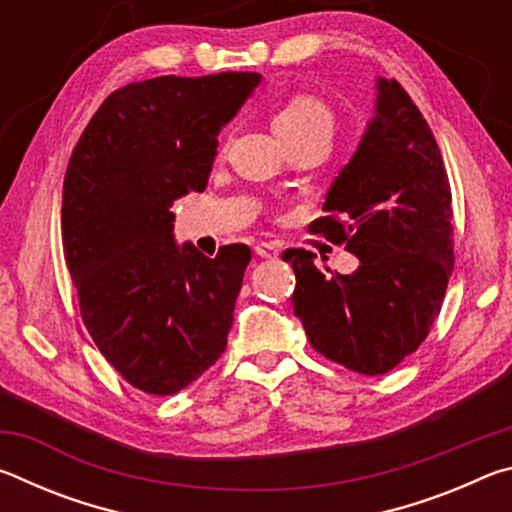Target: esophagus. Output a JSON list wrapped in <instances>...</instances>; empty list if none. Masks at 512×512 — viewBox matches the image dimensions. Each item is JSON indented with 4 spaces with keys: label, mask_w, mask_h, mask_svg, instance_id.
Here are the masks:
<instances>
[{
    "label": "esophagus",
    "mask_w": 512,
    "mask_h": 512,
    "mask_svg": "<svg viewBox=\"0 0 512 512\" xmlns=\"http://www.w3.org/2000/svg\"><path fill=\"white\" fill-rule=\"evenodd\" d=\"M280 244H275V241H259V244L255 246V253L259 257H266V259H275L280 257Z\"/></svg>",
    "instance_id": "1"
}]
</instances>
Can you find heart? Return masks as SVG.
Returning <instances> with one entry per match:
<instances>
[{
    "instance_id": "heart-1",
    "label": "heart",
    "mask_w": 512,
    "mask_h": 512,
    "mask_svg": "<svg viewBox=\"0 0 512 512\" xmlns=\"http://www.w3.org/2000/svg\"><path fill=\"white\" fill-rule=\"evenodd\" d=\"M273 121L275 131L289 142L316 131L332 133L334 126L332 110L327 108L323 99L314 97V94H291L289 99H284L277 106Z\"/></svg>"
}]
</instances>
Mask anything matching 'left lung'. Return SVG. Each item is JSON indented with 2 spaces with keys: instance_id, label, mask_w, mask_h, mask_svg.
<instances>
[{
  "instance_id": "8db88e82",
  "label": "left lung",
  "mask_w": 512,
  "mask_h": 512,
  "mask_svg": "<svg viewBox=\"0 0 512 512\" xmlns=\"http://www.w3.org/2000/svg\"><path fill=\"white\" fill-rule=\"evenodd\" d=\"M323 210L309 230L345 244L359 268L329 277L314 253L284 250L296 273L293 314L323 357L359 375H384L427 339L454 268L443 155L395 79L377 81L375 117Z\"/></svg>"
}]
</instances>
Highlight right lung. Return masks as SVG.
<instances>
[{
  "label": "right lung",
  "mask_w": 512,
  "mask_h": 512,
  "mask_svg": "<svg viewBox=\"0 0 512 512\" xmlns=\"http://www.w3.org/2000/svg\"><path fill=\"white\" fill-rule=\"evenodd\" d=\"M262 76H158L110 94L85 126L63 183V253L81 318L128 384L173 395L228 345L250 262L246 244L214 259L173 239V201L203 192L221 126Z\"/></svg>",
  "instance_id": "obj_1"
}]
</instances>
